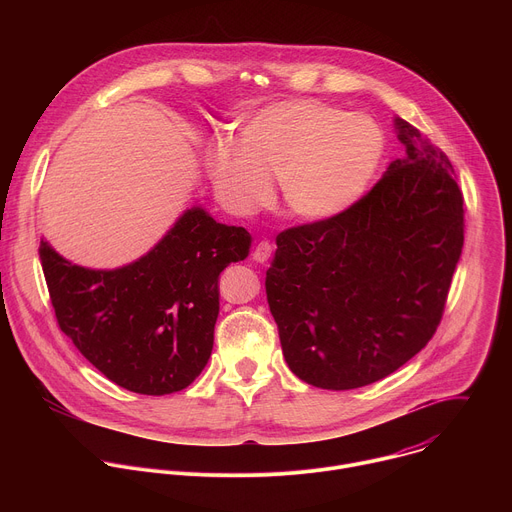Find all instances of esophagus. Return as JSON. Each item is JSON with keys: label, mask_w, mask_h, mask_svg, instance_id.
<instances>
[{"label": "esophagus", "mask_w": 512, "mask_h": 512, "mask_svg": "<svg viewBox=\"0 0 512 512\" xmlns=\"http://www.w3.org/2000/svg\"><path fill=\"white\" fill-rule=\"evenodd\" d=\"M271 251H273V245L269 241H261V243H257V247L253 251V259L257 263H265L271 257Z\"/></svg>", "instance_id": "34e87169"}]
</instances>
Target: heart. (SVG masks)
Masks as SVG:
<instances>
[{
    "instance_id": "obj_1",
    "label": "heart",
    "mask_w": 512,
    "mask_h": 512,
    "mask_svg": "<svg viewBox=\"0 0 512 512\" xmlns=\"http://www.w3.org/2000/svg\"><path fill=\"white\" fill-rule=\"evenodd\" d=\"M385 150L367 115L320 101H281L241 123L239 141L218 137L206 168L214 190L235 212L263 206L279 178L283 206L304 221H326L352 206L373 180Z\"/></svg>"
}]
</instances>
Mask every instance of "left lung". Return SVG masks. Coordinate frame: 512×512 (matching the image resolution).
I'll list each match as a JSON object with an SVG mask.
<instances>
[{
  "mask_svg": "<svg viewBox=\"0 0 512 512\" xmlns=\"http://www.w3.org/2000/svg\"><path fill=\"white\" fill-rule=\"evenodd\" d=\"M405 158L344 212L285 229L265 291L287 367L348 391L395 373L442 322L464 245L450 160L395 119Z\"/></svg>",
  "mask_w": 512,
  "mask_h": 512,
  "instance_id": "1",
  "label": "left lung"
}]
</instances>
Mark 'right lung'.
I'll return each instance as SVG.
<instances>
[{
  "mask_svg": "<svg viewBox=\"0 0 512 512\" xmlns=\"http://www.w3.org/2000/svg\"><path fill=\"white\" fill-rule=\"evenodd\" d=\"M243 227L192 208L139 261L93 271L46 241L40 263L60 330L115 385L139 395L186 389L206 367L218 316V275L249 253Z\"/></svg>",
  "mask_w": 512,
  "mask_h": 512,
  "instance_id": "1",
  "label": "right lung"
}]
</instances>
